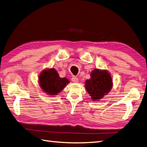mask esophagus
Here are the masks:
<instances>
[{"label": "esophagus", "instance_id": "obj_1", "mask_svg": "<svg viewBox=\"0 0 147 147\" xmlns=\"http://www.w3.org/2000/svg\"><path fill=\"white\" fill-rule=\"evenodd\" d=\"M72 80L74 83H78V78L76 77H73L72 78Z\"/></svg>", "mask_w": 147, "mask_h": 147}]
</instances>
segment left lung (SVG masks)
I'll return each instance as SVG.
<instances>
[{"instance_id": "1", "label": "left lung", "mask_w": 147, "mask_h": 147, "mask_svg": "<svg viewBox=\"0 0 147 147\" xmlns=\"http://www.w3.org/2000/svg\"><path fill=\"white\" fill-rule=\"evenodd\" d=\"M90 76L85 82L86 90L93 101H98L112 90V78L107 70L99 69L93 70Z\"/></svg>"}]
</instances>
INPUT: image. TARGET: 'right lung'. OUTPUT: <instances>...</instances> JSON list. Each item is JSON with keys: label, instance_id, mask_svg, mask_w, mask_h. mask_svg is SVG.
Masks as SVG:
<instances>
[{"label": "right lung", "instance_id": "1", "mask_svg": "<svg viewBox=\"0 0 147 147\" xmlns=\"http://www.w3.org/2000/svg\"><path fill=\"white\" fill-rule=\"evenodd\" d=\"M38 83L42 91L50 96H56L69 83L66 78H61L54 68L42 70L38 76Z\"/></svg>", "mask_w": 147, "mask_h": 147}]
</instances>
